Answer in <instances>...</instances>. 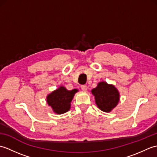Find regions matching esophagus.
<instances>
[{
  "instance_id": "34e87169",
  "label": "esophagus",
  "mask_w": 157,
  "mask_h": 157,
  "mask_svg": "<svg viewBox=\"0 0 157 157\" xmlns=\"http://www.w3.org/2000/svg\"><path fill=\"white\" fill-rule=\"evenodd\" d=\"M81 88H82V90H84V91H85V92L87 91V89H88V88H87V86H86V85H82V86H81Z\"/></svg>"
}]
</instances>
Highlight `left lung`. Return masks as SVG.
Returning <instances> with one entry per match:
<instances>
[{
    "mask_svg": "<svg viewBox=\"0 0 157 157\" xmlns=\"http://www.w3.org/2000/svg\"><path fill=\"white\" fill-rule=\"evenodd\" d=\"M95 102L99 109L106 113L111 112L116 107L120 100L119 92L114 85L106 82H100L95 88L92 90Z\"/></svg>",
    "mask_w": 157,
    "mask_h": 157,
    "instance_id": "8db88e82",
    "label": "left lung"
}]
</instances>
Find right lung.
<instances>
[{
  "mask_svg": "<svg viewBox=\"0 0 157 157\" xmlns=\"http://www.w3.org/2000/svg\"><path fill=\"white\" fill-rule=\"evenodd\" d=\"M78 92V89L68 90L64 86H61L47 95L46 102L48 106H51L53 112L56 114L61 115L69 111L71 102Z\"/></svg>",
  "mask_w": 157,
  "mask_h": 157,
  "instance_id": "add662e5",
  "label": "right lung"
}]
</instances>
